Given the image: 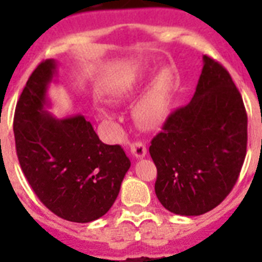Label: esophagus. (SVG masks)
Segmentation results:
<instances>
[{"label": "esophagus", "instance_id": "1", "mask_svg": "<svg viewBox=\"0 0 262 262\" xmlns=\"http://www.w3.org/2000/svg\"><path fill=\"white\" fill-rule=\"evenodd\" d=\"M130 154L135 156L136 159H141V158H144V156L147 155V147H145L143 143H140V141L132 143Z\"/></svg>", "mask_w": 262, "mask_h": 262}]
</instances>
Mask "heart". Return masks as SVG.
I'll list each match as a JSON object with an SVG mask.
<instances>
[{
  "mask_svg": "<svg viewBox=\"0 0 262 262\" xmlns=\"http://www.w3.org/2000/svg\"><path fill=\"white\" fill-rule=\"evenodd\" d=\"M135 87L136 84L133 80H126L117 90V95L121 98H130L135 94ZM170 88H171V73L168 71L160 72L133 110V117L140 126L145 129H155L163 123L167 114Z\"/></svg>",
  "mask_w": 262,
  "mask_h": 262,
  "instance_id": "b5f03b06",
  "label": "heart"
}]
</instances>
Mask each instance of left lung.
Here are the masks:
<instances>
[{
	"label": "left lung",
	"mask_w": 262,
	"mask_h": 262,
	"mask_svg": "<svg viewBox=\"0 0 262 262\" xmlns=\"http://www.w3.org/2000/svg\"><path fill=\"white\" fill-rule=\"evenodd\" d=\"M190 103L172 111L151 141L156 197L167 211L199 216L217 207L239 177L248 115L231 76L208 55Z\"/></svg>",
	"instance_id": "8db88e82"
}]
</instances>
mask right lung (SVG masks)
<instances>
[{"instance_id": "add662e5", "label": "right lung", "mask_w": 262, "mask_h": 262, "mask_svg": "<svg viewBox=\"0 0 262 262\" xmlns=\"http://www.w3.org/2000/svg\"><path fill=\"white\" fill-rule=\"evenodd\" d=\"M57 72L46 59L32 72L13 119L16 152L27 181L53 213L90 223L113 207L130 160L121 145L99 140L83 115L55 118L45 107Z\"/></svg>"}]
</instances>
